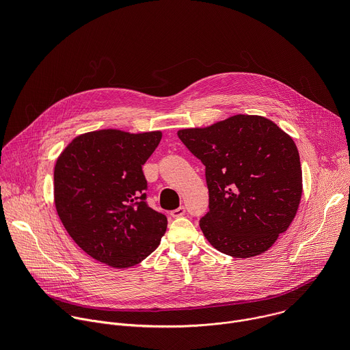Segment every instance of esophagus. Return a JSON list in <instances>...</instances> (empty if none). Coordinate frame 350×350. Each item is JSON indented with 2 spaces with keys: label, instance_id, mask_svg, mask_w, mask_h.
<instances>
[{
  "label": "esophagus",
  "instance_id": "obj_1",
  "mask_svg": "<svg viewBox=\"0 0 350 350\" xmlns=\"http://www.w3.org/2000/svg\"><path fill=\"white\" fill-rule=\"evenodd\" d=\"M184 215H185V208H184V206H180V208H177V209H174V211L170 212V216H172V217H181V216H184Z\"/></svg>",
  "mask_w": 350,
  "mask_h": 350
}]
</instances>
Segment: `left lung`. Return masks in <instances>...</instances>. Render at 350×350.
<instances>
[{"instance_id":"left-lung-1","label":"left lung","mask_w":350,"mask_h":350,"mask_svg":"<svg viewBox=\"0 0 350 350\" xmlns=\"http://www.w3.org/2000/svg\"><path fill=\"white\" fill-rule=\"evenodd\" d=\"M177 135L205 165L209 212L199 226L206 239L234 258L266 252L301 202L302 167L293 139L271 120L249 115Z\"/></svg>"}]
</instances>
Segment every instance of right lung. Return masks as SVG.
<instances>
[{"instance_id":"right-lung-1","label":"right lung","mask_w":350,"mask_h":350,"mask_svg":"<svg viewBox=\"0 0 350 350\" xmlns=\"http://www.w3.org/2000/svg\"><path fill=\"white\" fill-rule=\"evenodd\" d=\"M161 138V131L99 130L76 137L58 158V216L73 241L95 260L116 269L131 267L161 243L167 217L148 206L142 172Z\"/></svg>"}]
</instances>
